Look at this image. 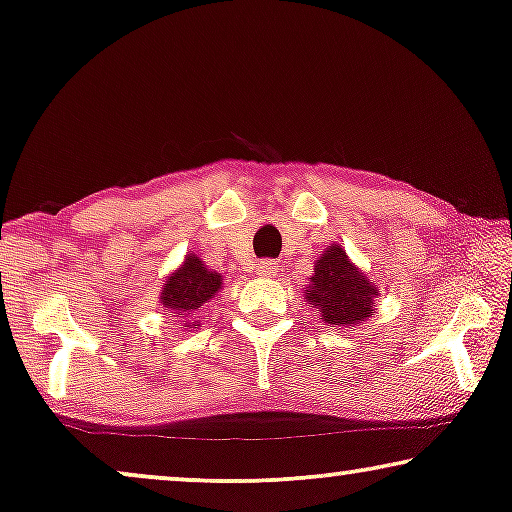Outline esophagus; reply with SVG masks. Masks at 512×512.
Here are the masks:
<instances>
[{
  "label": "esophagus",
  "mask_w": 512,
  "mask_h": 512,
  "mask_svg": "<svg viewBox=\"0 0 512 512\" xmlns=\"http://www.w3.org/2000/svg\"><path fill=\"white\" fill-rule=\"evenodd\" d=\"M276 271H278L276 262H271V259H264V262L257 264V273L262 278H273V276H276Z\"/></svg>",
  "instance_id": "34e87169"
}]
</instances>
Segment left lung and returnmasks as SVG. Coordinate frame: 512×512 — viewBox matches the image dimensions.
<instances>
[{
	"label": "left lung",
	"instance_id": "1",
	"mask_svg": "<svg viewBox=\"0 0 512 512\" xmlns=\"http://www.w3.org/2000/svg\"><path fill=\"white\" fill-rule=\"evenodd\" d=\"M378 287L352 262L341 243H331L315 259L311 283L304 287V299L320 311V320L331 327H355L369 320L376 308Z\"/></svg>",
	"mask_w": 512,
	"mask_h": 512
}]
</instances>
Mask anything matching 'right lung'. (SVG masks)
<instances>
[{"mask_svg":"<svg viewBox=\"0 0 512 512\" xmlns=\"http://www.w3.org/2000/svg\"><path fill=\"white\" fill-rule=\"evenodd\" d=\"M225 285V278L218 271H211L201 259L190 253L178 266L164 278L160 290V304L169 318L181 322L183 331L197 329L199 322L194 315L204 311V306L218 297V292Z\"/></svg>","mask_w":512,"mask_h":512,"instance_id":"obj_1","label":"right lung"}]
</instances>
